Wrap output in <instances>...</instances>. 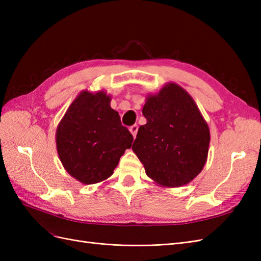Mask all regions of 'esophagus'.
Masks as SVG:
<instances>
[{"label": "esophagus", "mask_w": 261, "mask_h": 261, "mask_svg": "<svg viewBox=\"0 0 261 261\" xmlns=\"http://www.w3.org/2000/svg\"><path fill=\"white\" fill-rule=\"evenodd\" d=\"M129 130H130V133H132V135H133L134 137H136V134H137V132H138V125H136V124L132 125L130 127H129Z\"/></svg>", "instance_id": "1"}]
</instances>
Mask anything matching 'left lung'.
Listing matches in <instances>:
<instances>
[{
    "label": "left lung",
    "instance_id": "left-lung-1",
    "mask_svg": "<svg viewBox=\"0 0 261 261\" xmlns=\"http://www.w3.org/2000/svg\"><path fill=\"white\" fill-rule=\"evenodd\" d=\"M133 150L147 175L158 184L178 187L201 172L207 160L210 132L193 98L176 84L148 97Z\"/></svg>",
    "mask_w": 261,
    "mask_h": 261
}]
</instances>
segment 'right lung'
Here are the masks:
<instances>
[{"label": "right lung", "mask_w": 261, "mask_h": 261, "mask_svg": "<svg viewBox=\"0 0 261 261\" xmlns=\"http://www.w3.org/2000/svg\"><path fill=\"white\" fill-rule=\"evenodd\" d=\"M105 91H84L58 126L60 159L69 174L84 184L99 183L111 176L133 143V135L122 125Z\"/></svg>", "instance_id": "add662e5"}]
</instances>
